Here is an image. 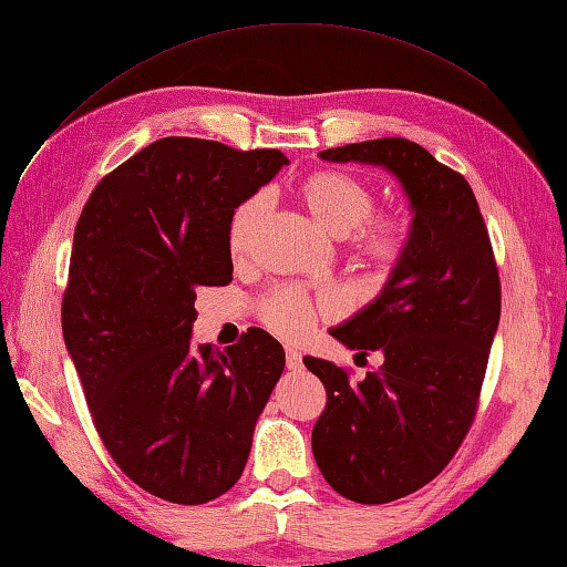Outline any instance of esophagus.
Masks as SVG:
<instances>
[{"label":"esophagus","mask_w":567,"mask_h":567,"mask_svg":"<svg viewBox=\"0 0 567 567\" xmlns=\"http://www.w3.org/2000/svg\"><path fill=\"white\" fill-rule=\"evenodd\" d=\"M285 363H287V368H290V370H302V353L292 351V348H290V351L285 353Z\"/></svg>","instance_id":"34e87169"}]
</instances>
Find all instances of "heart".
<instances>
[{
  "mask_svg": "<svg viewBox=\"0 0 567 567\" xmlns=\"http://www.w3.org/2000/svg\"><path fill=\"white\" fill-rule=\"evenodd\" d=\"M297 195L323 231L346 236L351 256L378 280L388 277L406 256L412 221L394 209L372 212L375 192L360 177L321 167L302 179ZM268 197L252 195L234 209L228 221V250L236 260L246 258L268 216ZM341 309L343 297L336 290L309 295L302 287L280 285L260 299L258 317L275 336L295 341L309 333L319 317H333Z\"/></svg>",
  "mask_w": 567,
  "mask_h": 567,
  "instance_id": "heart-1",
  "label": "heart"
}]
</instances>
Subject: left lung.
Returning <instances> with one entry per match:
<instances>
[{"mask_svg":"<svg viewBox=\"0 0 567 567\" xmlns=\"http://www.w3.org/2000/svg\"><path fill=\"white\" fill-rule=\"evenodd\" d=\"M319 155L388 167L414 209L406 256L382 295L331 329L384 363L353 382L331 360L305 358L327 390L311 431L321 475L346 499L388 504L429 485L473 426L499 323V270L467 179L419 143L375 138Z\"/></svg>","mask_w":567,"mask_h":567,"instance_id":"1","label":"left lung"}]
</instances>
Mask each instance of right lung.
Wrapping results in <instances>:
<instances>
[{
	"label": "right lung",
	"instance_id": "add662e5",
	"mask_svg": "<svg viewBox=\"0 0 567 567\" xmlns=\"http://www.w3.org/2000/svg\"><path fill=\"white\" fill-rule=\"evenodd\" d=\"M290 161L171 136L100 179L75 226L63 339L104 449L151 495L204 504L244 473L285 351L189 343L197 287L231 282L228 221Z\"/></svg>",
	"mask_w": 567,
	"mask_h": 567
}]
</instances>
